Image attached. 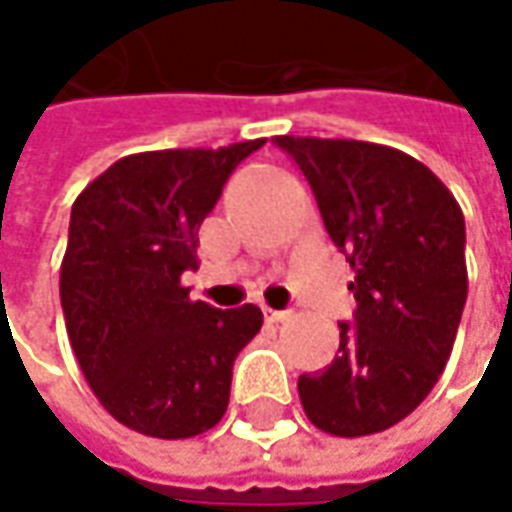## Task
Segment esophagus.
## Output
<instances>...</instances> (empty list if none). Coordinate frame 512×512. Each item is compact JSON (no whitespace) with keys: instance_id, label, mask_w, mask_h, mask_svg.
<instances>
[{"instance_id":"esophagus-1","label":"esophagus","mask_w":512,"mask_h":512,"mask_svg":"<svg viewBox=\"0 0 512 512\" xmlns=\"http://www.w3.org/2000/svg\"><path fill=\"white\" fill-rule=\"evenodd\" d=\"M289 314L291 311H280V309H269V306H263V317H266L269 323H283Z\"/></svg>"}]
</instances>
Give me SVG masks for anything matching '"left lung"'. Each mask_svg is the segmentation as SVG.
I'll return each instance as SVG.
<instances>
[{"label":"left lung","mask_w":512,"mask_h":512,"mask_svg":"<svg viewBox=\"0 0 512 512\" xmlns=\"http://www.w3.org/2000/svg\"><path fill=\"white\" fill-rule=\"evenodd\" d=\"M317 198L328 238L354 269V323L297 391L314 428L379 433L414 411L448 365L467 300L465 215L425 164L394 147L277 135Z\"/></svg>","instance_id":"obj_1"}]
</instances>
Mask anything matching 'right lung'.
<instances>
[{
  "instance_id": "add662e5",
  "label": "right lung",
  "mask_w": 512,
  "mask_h": 512,
  "mask_svg": "<svg viewBox=\"0 0 512 512\" xmlns=\"http://www.w3.org/2000/svg\"><path fill=\"white\" fill-rule=\"evenodd\" d=\"M263 144L135 152L73 203L59 277L67 337L107 414L144 436L215 428L235 357L263 326L252 303L212 309L181 283L223 184Z\"/></svg>"
}]
</instances>
